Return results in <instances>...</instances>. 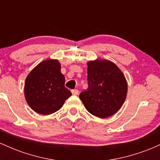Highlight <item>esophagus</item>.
<instances>
[{
    "mask_svg": "<svg viewBox=\"0 0 160 160\" xmlns=\"http://www.w3.org/2000/svg\"><path fill=\"white\" fill-rule=\"evenodd\" d=\"M71 92H72V94L74 95H78L79 94V91L78 89H73V90L71 91Z\"/></svg>",
    "mask_w": 160,
    "mask_h": 160,
    "instance_id": "1",
    "label": "esophagus"
}]
</instances>
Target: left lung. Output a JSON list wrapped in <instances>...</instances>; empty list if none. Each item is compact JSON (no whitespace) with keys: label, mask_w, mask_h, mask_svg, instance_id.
Here are the masks:
<instances>
[{"label":"left lung","mask_w":160,"mask_h":160,"mask_svg":"<svg viewBox=\"0 0 160 160\" xmlns=\"http://www.w3.org/2000/svg\"><path fill=\"white\" fill-rule=\"evenodd\" d=\"M87 90L80 98L86 110L95 117L106 118L117 113L127 95V82L121 70L111 61L96 59L87 62Z\"/></svg>","instance_id":"obj_1"}]
</instances>
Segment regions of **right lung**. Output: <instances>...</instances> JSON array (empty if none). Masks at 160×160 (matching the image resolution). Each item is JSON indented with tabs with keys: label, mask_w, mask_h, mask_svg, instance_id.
<instances>
[{
	"label": "right lung",
	"mask_w": 160,
	"mask_h": 160,
	"mask_svg": "<svg viewBox=\"0 0 160 160\" xmlns=\"http://www.w3.org/2000/svg\"><path fill=\"white\" fill-rule=\"evenodd\" d=\"M65 76L57 59L44 60L27 76L24 87L25 100L34 111L49 115L61 108L71 95L65 86Z\"/></svg>",
	"instance_id": "1"
}]
</instances>
